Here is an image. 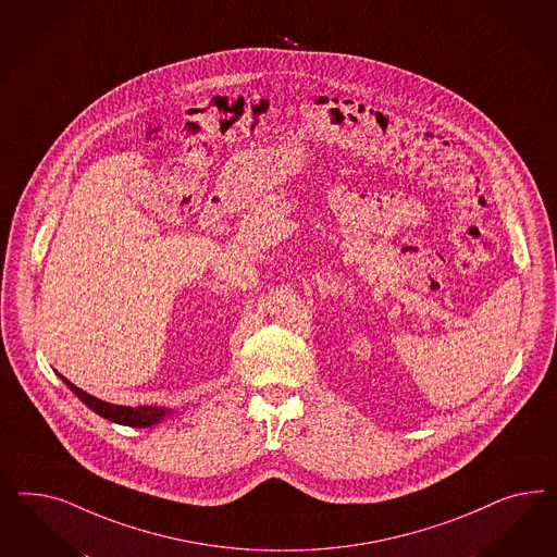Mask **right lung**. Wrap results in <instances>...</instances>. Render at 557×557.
<instances>
[{"label":"right lung","mask_w":557,"mask_h":557,"mask_svg":"<svg viewBox=\"0 0 557 557\" xmlns=\"http://www.w3.org/2000/svg\"><path fill=\"white\" fill-rule=\"evenodd\" d=\"M61 380H63L69 388H71V392H73L85 406H89L96 414H100V417L108 419V421L119 422V424L136 426V429L152 426V424L163 421L169 412H171L169 408H163V406H136V408H133V406L110 405V403H103L100 398H96V396L87 394L84 389L77 388L75 384H71L63 375H61Z\"/></svg>","instance_id":"obj_1"}]
</instances>
